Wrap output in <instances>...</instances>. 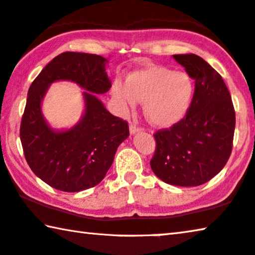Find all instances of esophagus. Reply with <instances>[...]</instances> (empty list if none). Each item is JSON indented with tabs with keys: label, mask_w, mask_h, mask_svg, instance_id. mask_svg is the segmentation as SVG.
Wrapping results in <instances>:
<instances>
[{
	"label": "esophagus",
	"mask_w": 255,
	"mask_h": 255,
	"mask_svg": "<svg viewBox=\"0 0 255 255\" xmlns=\"http://www.w3.org/2000/svg\"><path fill=\"white\" fill-rule=\"evenodd\" d=\"M142 130V128L140 127H137L136 125H134V124H130V126H129V131H130V134L131 135H134L135 132H137V131H140Z\"/></svg>",
	"instance_id": "obj_1"
}]
</instances>
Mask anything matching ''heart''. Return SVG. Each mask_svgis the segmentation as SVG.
Wrapping results in <instances>:
<instances>
[{"instance_id": "heart-1", "label": "heart", "mask_w": 255, "mask_h": 255, "mask_svg": "<svg viewBox=\"0 0 255 255\" xmlns=\"http://www.w3.org/2000/svg\"><path fill=\"white\" fill-rule=\"evenodd\" d=\"M195 93L191 76L160 66H149L127 76L126 83L116 80L111 95L120 111L144 102L146 119L160 128H168L184 118Z\"/></svg>"}]
</instances>
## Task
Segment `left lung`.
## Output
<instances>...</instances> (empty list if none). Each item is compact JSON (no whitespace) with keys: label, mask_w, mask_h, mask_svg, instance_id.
<instances>
[{"label":"left lung","mask_w":255,"mask_h":255,"mask_svg":"<svg viewBox=\"0 0 255 255\" xmlns=\"http://www.w3.org/2000/svg\"><path fill=\"white\" fill-rule=\"evenodd\" d=\"M173 59L195 80V93L184 118L154 134L156 148L149 163L164 183L192 187L207 183L227 163L235 110L222 77L201 56L175 54Z\"/></svg>","instance_id":"1"}]
</instances>
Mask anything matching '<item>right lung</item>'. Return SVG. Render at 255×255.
Wrapping results in <instances>:
<instances>
[{"instance_id": "add662e5", "label": "right lung", "mask_w": 255, "mask_h": 255, "mask_svg": "<svg viewBox=\"0 0 255 255\" xmlns=\"http://www.w3.org/2000/svg\"><path fill=\"white\" fill-rule=\"evenodd\" d=\"M107 62L101 55L64 52L46 64L28 90L20 125L23 154L35 175L59 191L80 192L101 183L117 148L129 136L127 121L112 116L96 96L111 87ZM58 80L87 91L82 119L67 131H54L41 113L47 88Z\"/></svg>"}]
</instances>
